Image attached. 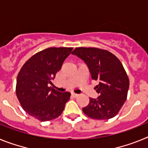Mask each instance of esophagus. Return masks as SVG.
Instances as JSON below:
<instances>
[{"label": "esophagus", "instance_id": "esophagus-1", "mask_svg": "<svg viewBox=\"0 0 148 148\" xmlns=\"http://www.w3.org/2000/svg\"><path fill=\"white\" fill-rule=\"evenodd\" d=\"M72 96H73V98H76V97H78V94L74 93V92H73V93H72Z\"/></svg>", "mask_w": 148, "mask_h": 148}]
</instances>
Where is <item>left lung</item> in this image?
<instances>
[{"label":"left lung","instance_id":"obj_1","mask_svg":"<svg viewBox=\"0 0 148 148\" xmlns=\"http://www.w3.org/2000/svg\"><path fill=\"white\" fill-rule=\"evenodd\" d=\"M72 54L86 63L92 79L99 82L95 87L99 96L90 98L88 105L82 108L84 114L99 120L114 117L125 104L130 85L121 61L109 51L95 47H77Z\"/></svg>","mask_w":148,"mask_h":148}]
</instances>
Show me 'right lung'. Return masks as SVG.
Here are the masks:
<instances>
[{
  "label": "right lung",
  "instance_id": "1",
  "mask_svg": "<svg viewBox=\"0 0 148 148\" xmlns=\"http://www.w3.org/2000/svg\"><path fill=\"white\" fill-rule=\"evenodd\" d=\"M73 47H50L32 56L17 77L16 95L28 114L40 121L61 116L70 99L69 92H60L48 86L61 70Z\"/></svg>",
  "mask_w": 148,
  "mask_h": 148
}]
</instances>
